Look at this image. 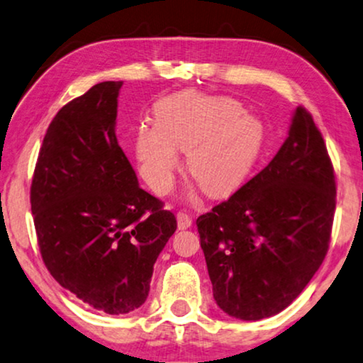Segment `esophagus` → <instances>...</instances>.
I'll return each instance as SVG.
<instances>
[{
  "mask_svg": "<svg viewBox=\"0 0 363 363\" xmlns=\"http://www.w3.org/2000/svg\"><path fill=\"white\" fill-rule=\"evenodd\" d=\"M191 227H192V217L184 212L177 213V228H179V230H187V228Z\"/></svg>",
  "mask_w": 363,
  "mask_h": 363,
  "instance_id": "1",
  "label": "esophagus"
}]
</instances>
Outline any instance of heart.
Listing matches in <instances>:
<instances>
[{
    "instance_id": "1",
    "label": "heart",
    "mask_w": 363,
    "mask_h": 363,
    "mask_svg": "<svg viewBox=\"0 0 363 363\" xmlns=\"http://www.w3.org/2000/svg\"><path fill=\"white\" fill-rule=\"evenodd\" d=\"M156 125L136 128L140 171L156 192H167L187 151V171L203 192L225 196L242 186L262 155L263 121L230 96L181 91L155 106Z\"/></svg>"
}]
</instances>
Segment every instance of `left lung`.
Segmentation results:
<instances>
[{
	"instance_id": "8db88e82",
	"label": "left lung",
	"mask_w": 363,
	"mask_h": 363,
	"mask_svg": "<svg viewBox=\"0 0 363 363\" xmlns=\"http://www.w3.org/2000/svg\"><path fill=\"white\" fill-rule=\"evenodd\" d=\"M334 211L328 147L298 106L272 162L196 222L218 308L242 320L288 308L324 262Z\"/></svg>"
}]
</instances>
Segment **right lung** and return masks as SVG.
Segmentation results:
<instances>
[{"mask_svg": "<svg viewBox=\"0 0 363 363\" xmlns=\"http://www.w3.org/2000/svg\"><path fill=\"white\" fill-rule=\"evenodd\" d=\"M123 82H101L57 111L30 184L45 268L62 288L106 314L145 303L152 268L176 232L174 213L138 186L115 135Z\"/></svg>", "mask_w": 363, "mask_h": 363, "instance_id": "right-lung-1", "label": "right lung"}]
</instances>
